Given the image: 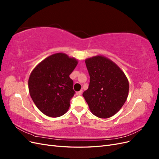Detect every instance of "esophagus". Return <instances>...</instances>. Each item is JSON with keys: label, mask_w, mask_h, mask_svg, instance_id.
I'll return each instance as SVG.
<instances>
[{"label": "esophagus", "mask_w": 159, "mask_h": 159, "mask_svg": "<svg viewBox=\"0 0 159 159\" xmlns=\"http://www.w3.org/2000/svg\"><path fill=\"white\" fill-rule=\"evenodd\" d=\"M82 93H83V90H80V91H78V92H77V95H81V94H82Z\"/></svg>", "instance_id": "1"}]
</instances>
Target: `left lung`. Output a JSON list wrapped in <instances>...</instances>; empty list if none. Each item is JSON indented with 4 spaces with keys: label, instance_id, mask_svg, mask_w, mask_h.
<instances>
[{
    "label": "left lung",
    "instance_id": "obj_1",
    "mask_svg": "<svg viewBox=\"0 0 159 159\" xmlns=\"http://www.w3.org/2000/svg\"><path fill=\"white\" fill-rule=\"evenodd\" d=\"M90 81L83 93L94 115L106 119L121 109L129 93V81L124 72L113 61L102 56L86 59Z\"/></svg>",
    "mask_w": 159,
    "mask_h": 159
}]
</instances>
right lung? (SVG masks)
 Wrapping results in <instances>:
<instances>
[{
  "instance_id": "right-lung-1",
  "label": "right lung",
  "mask_w": 159,
  "mask_h": 159,
  "mask_svg": "<svg viewBox=\"0 0 159 159\" xmlns=\"http://www.w3.org/2000/svg\"><path fill=\"white\" fill-rule=\"evenodd\" d=\"M78 64L64 53L52 54L38 64L28 80L31 98L42 113L50 117L64 115L75 94L70 75Z\"/></svg>"
}]
</instances>
